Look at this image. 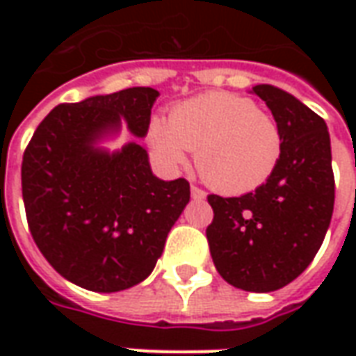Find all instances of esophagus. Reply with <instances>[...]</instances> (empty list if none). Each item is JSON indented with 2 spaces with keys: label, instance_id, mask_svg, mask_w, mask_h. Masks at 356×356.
<instances>
[{
  "label": "esophagus",
  "instance_id": "obj_1",
  "mask_svg": "<svg viewBox=\"0 0 356 356\" xmlns=\"http://www.w3.org/2000/svg\"><path fill=\"white\" fill-rule=\"evenodd\" d=\"M191 194H193L194 200H206V193L202 188H198V186H191Z\"/></svg>",
  "mask_w": 356,
  "mask_h": 356
}]
</instances>
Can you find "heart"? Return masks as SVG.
<instances>
[{"mask_svg": "<svg viewBox=\"0 0 356 356\" xmlns=\"http://www.w3.org/2000/svg\"><path fill=\"white\" fill-rule=\"evenodd\" d=\"M147 139L168 168L185 165L194 150L204 181L223 194L259 188L282 156V133L275 118L234 93H206L179 102L170 120H150Z\"/></svg>", "mask_w": 356, "mask_h": 356, "instance_id": "heart-1", "label": "heart"}]
</instances>
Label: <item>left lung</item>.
<instances>
[{"mask_svg": "<svg viewBox=\"0 0 356 356\" xmlns=\"http://www.w3.org/2000/svg\"><path fill=\"white\" fill-rule=\"evenodd\" d=\"M282 133L275 173L238 198L209 194L213 221L206 229L211 259L227 282L246 291H275L313 261L334 211V171L326 122L268 83L252 89Z\"/></svg>", "mask_w": 356, "mask_h": 356, "instance_id": "8db88e82", "label": "left lung"}]
</instances>
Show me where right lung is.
Segmentation results:
<instances>
[{
	"instance_id": "obj_1",
	"label": "right lung",
	"mask_w": 356,
	"mask_h": 356,
	"mask_svg": "<svg viewBox=\"0 0 356 356\" xmlns=\"http://www.w3.org/2000/svg\"><path fill=\"white\" fill-rule=\"evenodd\" d=\"M129 88L58 104L22 158V200L35 246L58 275L91 291L143 282L191 200L185 179L162 181L137 140L110 152L101 143L122 124L145 137L158 99Z\"/></svg>"
}]
</instances>
